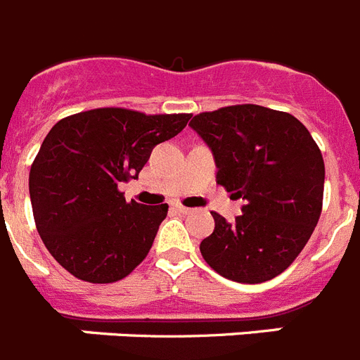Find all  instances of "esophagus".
I'll return each mask as SVG.
<instances>
[{
  "mask_svg": "<svg viewBox=\"0 0 360 360\" xmlns=\"http://www.w3.org/2000/svg\"><path fill=\"white\" fill-rule=\"evenodd\" d=\"M174 210L180 211V213H184V214H189L193 211V210H189V207H186V205H182V204L174 205Z\"/></svg>",
  "mask_w": 360,
  "mask_h": 360,
  "instance_id": "34e87169",
  "label": "esophagus"
}]
</instances>
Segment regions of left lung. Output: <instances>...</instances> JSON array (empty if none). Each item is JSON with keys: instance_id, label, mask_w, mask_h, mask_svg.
I'll return each instance as SVG.
<instances>
[{"instance_id": "1", "label": "left lung", "mask_w": 360, "mask_h": 360, "mask_svg": "<svg viewBox=\"0 0 360 360\" xmlns=\"http://www.w3.org/2000/svg\"><path fill=\"white\" fill-rule=\"evenodd\" d=\"M213 150L217 184L245 200L200 244L218 275L244 284L275 278L308 244L322 211L324 160L309 131L290 112L262 105L222 107L189 122Z\"/></svg>"}]
</instances>
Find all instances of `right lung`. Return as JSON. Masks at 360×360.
I'll list each match as a JSON object with an SVG mask.
<instances>
[{
    "label": "right lung",
    "mask_w": 360,
    "mask_h": 360,
    "mask_svg": "<svg viewBox=\"0 0 360 360\" xmlns=\"http://www.w3.org/2000/svg\"><path fill=\"white\" fill-rule=\"evenodd\" d=\"M189 118L103 107L49 131L30 167L29 193L36 229L61 268L110 284L146 259L169 205L125 202L118 186L138 178L153 147L176 136Z\"/></svg>",
    "instance_id": "add662e5"
}]
</instances>
